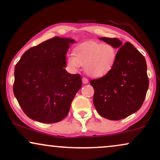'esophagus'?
Returning a JSON list of instances; mask_svg holds the SVG:
<instances>
[{
    "instance_id": "1",
    "label": "esophagus",
    "mask_w": 160,
    "mask_h": 160,
    "mask_svg": "<svg viewBox=\"0 0 160 160\" xmlns=\"http://www.w3.org/2000/svg\"><path fill=\"white\" fill-rule=\"evenodd\" d=\"M82 83H83V84H86V83H88V82H89V80H88L87 78H82Z\"/></svg>"
}]
</instances>
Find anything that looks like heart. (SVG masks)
I'll return each mask as SVG.
<instances>
[{
	"label": "heart",
	"mask_w": 160,
	"mask_h": 160,
	"mask_svg": "<svg viewBox=\"0 0 160 160\" xmlns=\"http://www.w3.org/2000/svg\"><path fill=\"white\" fill-rule=\"evenodd\" d=\"M117 58V49L110 43L88 41L76 47L74 54H68V64L75 69L83 66L89 76L100 78L111 72Z\"/></svg>",
	"instance_id": "b5f03b06"
}]
</instances>
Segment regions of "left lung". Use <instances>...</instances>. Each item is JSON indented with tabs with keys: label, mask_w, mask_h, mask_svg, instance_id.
Listing matches in <instances>:
<instances>
[{
	"label": "left lung",
	"mask_w": 160,
	"mask_h": 160,
	"mask_svg": "<svg viewBox=\"0 0 160 160\" xmlns=\"http://www.w3.org/2000/svg\"><path fill=\"white\" fill-rule=\"evenodd\" d=\"M117 51L114 67L109 74L90 80L93 103L102 117L119 120L140 109L149 86L146 60L129 42L122 45L117 38H100Z\"/></svg>",
	"instance_id": "left-lung-1"
}]
</instances>
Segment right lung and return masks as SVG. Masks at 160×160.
<instances>
[{
    "label": "right lung",
    "instance_id": "add662e5",
    "mask_svg": "<svg viewBox=\"0 0 160 160\" xmlns=\"http://www.w3.org/2000/svg\"><path fill=\"white\" fill-rule=\"evenodd\" d=\"M74 42L55 37L28 49L16 65L13 93L29 118L54 123L68 113L82 86L80 74L65 69L66 54Z\"/></svg>",
    "mask_w": 160,
    "mask_h": 160
}]
</instances>
